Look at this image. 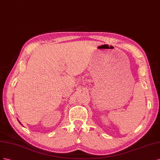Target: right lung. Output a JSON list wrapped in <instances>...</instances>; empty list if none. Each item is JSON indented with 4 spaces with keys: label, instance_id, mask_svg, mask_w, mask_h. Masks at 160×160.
<instances>
[{
    "label": "right lung",
    "instance_id": "obj_1",
    "mask_svg": "<svg viewBox=\"0 0 160 160\" xmlns=\"http://www.w3.org/2000/svg\"><path fill=\"white\" fill-rule=\"evenodd\" d=\"M19 123H20V124H21V125H22V124H21V123L20 122H19Z\"/></svg>",
    "mask_w": 160,
    "mask_h": 160
}]
</instances>
